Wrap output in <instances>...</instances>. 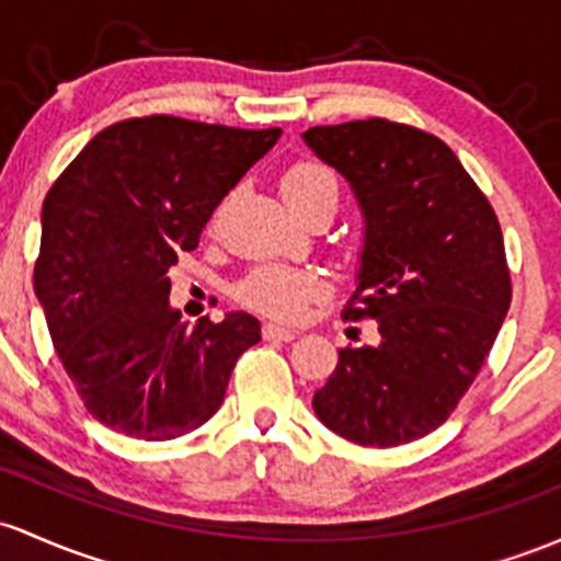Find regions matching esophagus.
<instances>
[{
    "mask_svg": "<svg viewBox=\"0 0 561 561\" xmlns=\"http://www.w3.org/2000/svg\"><path fill=\"white\" fill-rule=\"evenodd\" d=\"M295 335H298V330L285 328V324H276V322L263 324V337H266V341H293Z\"/></svg>",
    "mask_w": 561,
    "mask_h": 561,
    "instance_id": "1",
    "label": "esophagus"
}]
</instances>
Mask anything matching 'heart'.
<instances>
[{
    "mask_svg": "<svg viewBox=\"0 0 561 561\" xmlns=\"http://www.w3.org/2000/svg\"><path fill=\"white\" fill-rule=\"evenodd\" d=\"M279 191L287 205L295 207L311 196L337 194V178L335 172L319 162H298L282 175ZM322 290L324 282L313 268L261 266L242 282L239 298L252 309L271 313V317L295 319L304 311V306Z\"/></svg>",
    "mask_w": 561,
    "mask_h": 561,
    "instance_id": "b5f03b06",
    "label": "heart"
}]
</instances>
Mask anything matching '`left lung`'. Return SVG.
Returning a JSON list of instances; mask_svg holds the SVG:
<instances>
[{"label":"left lung","mask_w":561,"mask_h":561,"mask_svg":"<svg viewBox=\"0 0 561 561\" xmlns=\"http://www.w3.org/2000/svg\"><path fill=\"white\" fill-rule=\"evenodd\" d=\"M304 144L346 178L365 220L343 317L378 324L373 346L337 351L313 412L356 445H408L450 417L506 319L501 224L450 146L415 127L359 119L311 127Z\"/></svg>","instance_id":"left-lung-1"}]
</instances>
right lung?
<instances>
[{"instance_id": "1", "label": "right lung", "mask_w": 561, "mask_h": 561, "mask_svg": "<svg viewBox=\"0 0 561 561\" xmlns=\"http://www.w3.org/2000/svg\"><path fill=\"white\" fill-rule=\"evenodd\" d=\"M279 135L164 114L116 122L53 183L34 293L71 383L103 426L164 442L224 404L261 322L231 311L191 330L170 306L168 271Z\"/></svg>"}]
</instances>
